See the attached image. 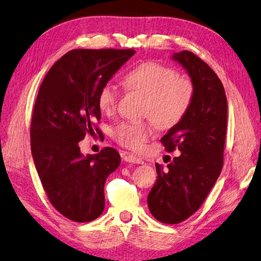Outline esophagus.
Returning a JSON list of instances; mask_svg holds the SVG:
<instances>
[{"instance_id":"1","label":"esophagus","mask_w":261,"mask_h":261,"mask_svg":"<svg viewBox=\"0 0 261 261\" xmlns=\"http://www.w3.org/2000/svg\"><path fill=\"white\" fill-rule=\"evenodd\" d=\"M125 162L132 163V164H143V161L139 157L133 156V154H126L125 156Z\"/></svg>"}]
</instances>
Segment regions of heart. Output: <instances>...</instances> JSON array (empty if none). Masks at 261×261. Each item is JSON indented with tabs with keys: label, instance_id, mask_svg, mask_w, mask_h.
<instances>
[{
	"label": "heart",
	"instance_id": "b5f03b06",
	"mask_svg": "<svg viewBox=\"0 0 261 261\" xmlns=\"http://www.w3.org/2000/svg\"><path fill=\"white\" fill-rule=\"evenodd\" d=\"M123 85L145 96L144 114L151 117L163 129L181 121L194 97L193 82L177 76L173 68L156 62H145L132 68L123 76ZM118 97V87L113 82H107L98 91V108L105 113L112 112ZM152 136L153 128L150 122H123L113 133L118 143L134 150L140 149Z\"/></svg>",
	"mask_w": 261,
	"mask_h": 261
}]
</instances>
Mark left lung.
Segmentation results:
<instances>
[{"label":"left lung","instance_id":"left-lung-1","mask_svg":"<svg viewBox=\"0 0 261 261\" xmlns=\"http://www.w3.org/2000/svg\"><path fill=\"white\" fill-rule=\"evenodd\" d=\"M194 85V97L179 123L162 138L166 151L181 153L166 170L156 164L157 180L148 206L163 223H179L199 208L220 175L227 128V98L220 79L206 63L184 50L172 56Z\"/></svg>","mask_w":261,"mask_h":261}]
</instances>
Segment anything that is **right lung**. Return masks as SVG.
<instances>
[{
	"label": "right lung",
	"instance_id": "right-lung-1",
	"mask_svg": "<svg viewBox=\"0 0 261 261\" xmlns=\"http://www.w3.org/2000/svg\"><path fill=\"white\" fill-rule=\"evenodd\" d=\"M133 49H73L54 64L40 86L31 121L32 156L54 207L76 222L104 211V185L120 165L116 149L84 156L79 142L100 133L97 95Z\"/></svg>",
	"mask_w": 261,
	"mask_h": 261
}]
</instances>
